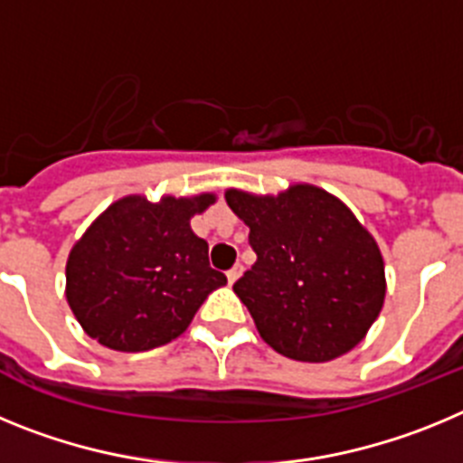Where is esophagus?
Listing matches in <instances>:
<instances>
[{
    "mask_svg": "<svg viewBox=\"0 0 463 463\" xmlns=\"http://www.w3.org/2000/svg\"><path fill=\"white\" fill-rule=\"evenodd\" d=\"M241 273H243V267H241V264H236V267H232L227 271V280H229V285H234L236 280H239L241 278Z\"/></svg>",
    "mask_w": 463,
    "mask_h": 463,
    "instance_id": "obj_1",
    "label": "esophagus"
}]
</instances>
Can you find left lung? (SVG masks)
<instances>
[{
	"instance_id": "obj_1",
	"label": "left lung",
	"mask_w": 463,
	"mask_h": 463,
	"mask_svg": "<svg viewBox=\"0 0 463 463\" xmlns=\"http://www.w3.org/2000/svg\"><path fill=\"white\" fill-rule=\"evenodd\" d=\"M250 227L257 261L234 282L260 336L282 357L350 353L384 304V261L369 229L329 192L292 185L271 196L224 192Z\"/></svg>"
}]
</instances>
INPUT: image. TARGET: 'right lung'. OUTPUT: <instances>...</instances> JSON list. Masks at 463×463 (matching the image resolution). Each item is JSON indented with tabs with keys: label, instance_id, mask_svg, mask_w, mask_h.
<instances>
[{
	"label": "right lung",
	"instance_id": "obj_1",
	"mask_svg": "<svg viewBox=\"0 0 463 463\" xmlns=\"http://www.w3.org/2000/svg\"><path fill=\"white\" fill-rule=\"evenodd\" d=\"M215 194H129L110 203L69 252L67 301L90 338L118 353L174 341L227 276L208 264L190 220Z\"/></svg>",
	"mask_w": 463,
	"mask_h": 463
}]
</instances>
